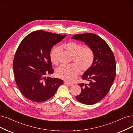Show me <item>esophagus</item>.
<instances>
[{
    "instance_id": "1",
    "label": "esophagus",
    "mask_w": 133,
    "mask_h": 133,
    "mask_svg": "<svg viewBox=\"0 0 133 133\" xmlns=\"http://www.w3.org/2000/svg\"><path fill=\"white\" fill-rule=\"evenodd\" d=\"M64 83H65V84L68 85L69 86H72V84L70 83H68V82H66V81H64Z\"/></svg>"
}]
</instances>
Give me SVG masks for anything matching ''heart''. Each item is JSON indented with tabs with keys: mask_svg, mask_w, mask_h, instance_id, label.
Segmentation results:
<instances>
[{
	"mask_svg": "<svg viewBox=\"0 0 133 133\" xmlns=\"http://www.w3.org/2000/svg\"><path fill=\"white\" fill-rule=\"evenodd\" d=\"M68 54L73 56V61L75 64L69 65H62L57 70V75L68 82H72L80 73L88 70L92 65L94 54L91 47L85 46L75 41H70L63 46ZM58 47H55L51 53V59L53 63H56V54L59 51Z\"/></svg>",
	"mask_w": 133,
	"mask_h": 133,
	"instance_id": "1",
	"label": "heart"
}]
</instances>
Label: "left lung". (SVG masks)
I'll return each mask as SVG.
<instances>
[{"mask_svg": "<svg viewBox=\"0 0 133 133\" xmlns=\"http://www.w3.org/2000/svg\"><path fill=\"white\" fill-rule=\"evenodd\" d=\"M71 39L84 42L94 52L93 64L82 76L88 83L78 84L81 92L76 98L84 104H94L107 95L115 80L116 61L114 54L106 41L94 34H76Z\"/></svg>", "mask_w": 133, "mask_h": 133, "instance_id": "left-lung-1", "label": "left lung"}]
</instances>
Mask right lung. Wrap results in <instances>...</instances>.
Segmentation results:
<instances>
[{
	"instance_id": "1",
	"label": "right lung",
	"mask_w": 133,
	"mask_h": 133,
	"mask_svg": "<svg viewBox=\"0 0 133 133\" xmlns=\"http://www.w3.org/2000/svg\"><path fill=\"white\" fill-rule=\"evenodd\" d=\"M65 36L40 30L29 34L21 42L13 68L16 83L26 99L36 103L45 102L54 96L63 83L62 79L46 76L54 72L51 49Z\"/></svg>"
}]
</instances>
